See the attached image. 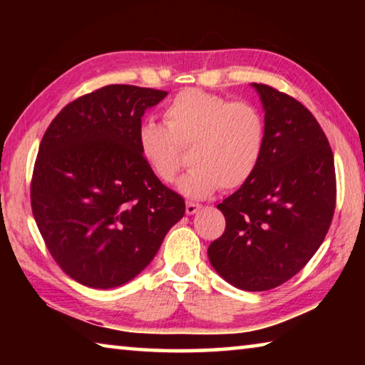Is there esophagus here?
I'll return each mask as SVG.
<instances>
[{"label": "esophagus", "mask_w": 365, "mask_h": 365, "mask_svg": "<svg viewBox=\"0 0 365 365\" xmlns=\"http://www.w3.org/2000/svg\"><path fill=\"white\" fill-rule=\"evenodd\" d=\"M201 209V205H196V202H187V206H185V212L188 215H193Z\"/></svg>", "instance_id": "1"}]
</instances>
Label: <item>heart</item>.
I'll use <instances>...</instances> for the list:
<instances>
[{
    "mask_svg": "<svg viewBox=\"0 0 365 365\" xmlns=\"http://www.w3.org/2000/svg\"><path fill=\"white\" fill-rule=\"evenodd\" d=\"M164 120L140 123L138 153L159 182L172 183L183 165L180 150L190 148L193 168L178 182L185 196L201 200L219 187H243L261 164L267 123L255 104L188 88L168 104Z\"/></svg>",
    "mask_w": 365,
    "mask_h": 365,
    "instance_id": "heart-1",
    "label": "heart"
}]
</instances>
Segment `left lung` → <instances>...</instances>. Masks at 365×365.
Wrapping results in <instances>:
<instances>
[{
    "label": "left lung",
    "instance_id": "left-lung-1",
    "mask_svg": "<svg viewBox=\"0 0 365 365\" xmlns=\"http://www.w3.org/2000/svg\"><path fill=\"white\" fill-rule=\"evenodd\" d=\"M267 138L248 182L217 205L225 232L207 248L215 272L245 292H265L294 277L329 232L336 201L333 153L311 110L264 83Z\"/></svg>",
    "mask_w": 365,
    "mask_h": 365
}]
</instances>
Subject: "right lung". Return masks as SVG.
<instances>
[{
	"label": "right lung",
	"instance_id": "obj_1",
	"mask_svg": "<svg viewBox=\"0 0 365 365\" xmlns=\"http://www.w3.org/2000/svg\"><path fill=\"white\" fill-rule=\"evenodd\" d=\"M168 91L108 85L72 101L43 135L30 200L43 240L90 288L135 279L185 214L180 195L141 159L137 130Z\"/></svg>",
	"mask_w": 365,
	"mask_h": 365
}]
</instances>
